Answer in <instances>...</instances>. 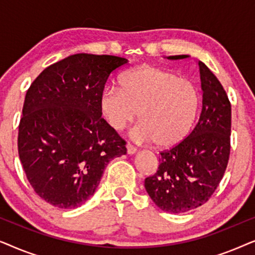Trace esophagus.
Segmentation results:
<instances>
[{"label":"esophagus","mask_w":255,"mask_h":255,"mask_svg":"<svg viewBox=\"0 0 255 255\" xmlns=\"http://www.w3.org/2000/svg\"><path fill=\"white\" fill-rule=\"evenodd\" d=\"M127 151H128V154H134L135 151H137V148H135L133 145H131L130 142H128V144H127Z\"/></svg>","instance_id":"34e87169"}]
</instances>
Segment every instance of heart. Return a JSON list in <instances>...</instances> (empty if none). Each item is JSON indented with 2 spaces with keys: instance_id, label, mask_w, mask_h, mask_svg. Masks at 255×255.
<instances>
[{
  "instance_id": "b5f03b06",
  "label": "heart",
  "mask_w": 255,
  "mask_h": 255,
  "mask_svg": "<svg viewBox=\"0 0 255 255\" xmlns=\"http://www.w3.org/2000/svg\"><path fill=\"white\" fill-rule=\"evenodd\" d=\"M122 87L109 86L100 99L103 117L122 130L139 114L137 140L170 147L186 137L196 118L200 95L189 79L155 66H141L122 76Z\"/></svg>"
}]
</instances>
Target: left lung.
<instances>
[{
	"label": "left lung",
	"mask_w": 255,
	"mask_h": 255,
	"mask_svg": "<svg viewBox=\"0 0 255 255\" xmlns=\"http://www.w3.org/2000/svg\"><path fill=\"white\" fill-rule=\"evenodd\" d=\"M188 55H170V60ZM203 90L202 111L190 134L174 147L160 153L154 175L145 188L158 208L182 214L207 203L224 176L230 158L231 103L222 83L198 61Z\"/></svg>",
	"instance_id": "1"
}]
</instances>
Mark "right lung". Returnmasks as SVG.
<instances>
[{
    "instance_id": "add662e5",
    "label": "right lung",
    "mask_w": 255,
    "mask_h": 255,
    "mask_svg": "<svg viewBox=\"0 0 255 255\" xmlns=\"http://www.w3.org/2000/svg\"><path fill=\"white\" fill-rule=\"evenodd\" d=\"M127 62L115 55H69L27 89L18 154L33 190L47 203L80 207L95 193L108 163L127 153V142L100 109L108 78Z\"/></svg>"
}]
</instances>
